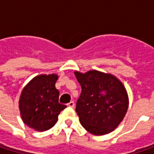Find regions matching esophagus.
I'll use <instances>...</instances> for the list:
<instances>
[{"label":"esophagus","instance_id":"obj_1","mask_svg":"<svg viewBox=\"0 0 154 154\" xmlns=\"http://www.w3.org/2000/svg\"><path fill=\"white\" fill-rule=\"evenodd\" d=\"M68 106L71 107V108H74V101H71V102H69V103H68Z\"/></svg>","mask_w":154,"mask_h":154}]
</instances>
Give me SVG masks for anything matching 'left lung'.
<instances>
[{
	"mask_svg": "<svg viewBox=\"0 0 154 154\" xmlns=\"http://www.w3.org/2000/svg\"><path fill=\"white\" fill-rule=\"evenodd\" d=\"M81 86L76 112L81 125L89 133L103 135L117 127L126 115L128 98L124 86L110 74L90 70L75 71Z\"/></svg>",
	"mask_w": 154,
	"mask_h": 154,
	"instance_id": "1",
	"label": "left lung"
}]
</instances>
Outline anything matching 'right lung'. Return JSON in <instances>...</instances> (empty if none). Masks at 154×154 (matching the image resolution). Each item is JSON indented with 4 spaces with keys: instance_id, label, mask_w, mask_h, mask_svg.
<instances>
[{
    "instance_id": "right-lung-1",
    "label": "right lung",
    "mask_w": 154,
    "mask_h": 154,
    "mask_svg": "<svg viewBox=\"0 0 154 154\" xmlns=\"http://www.w3.org/2000/svg\"><path fill=\"white\" fill-rule=\"evenodd\" d=\"M56 74H41L34 77L21 92L19 101L22 120L37 131L52 128L58 115L67 106L59 103V91L56 88Z\"/></svg>"
}]
</instances>
